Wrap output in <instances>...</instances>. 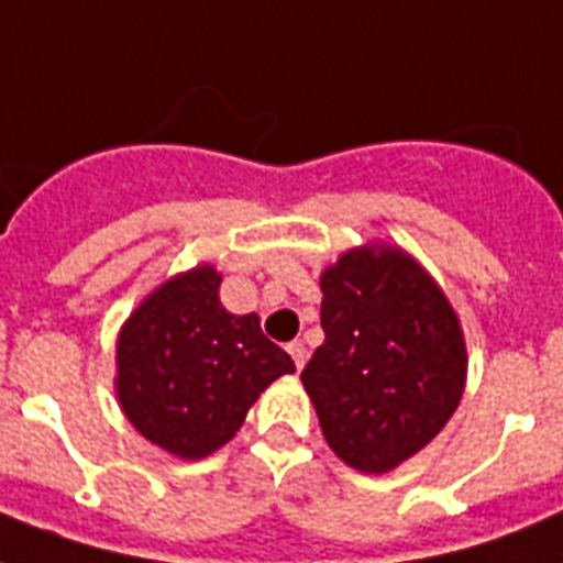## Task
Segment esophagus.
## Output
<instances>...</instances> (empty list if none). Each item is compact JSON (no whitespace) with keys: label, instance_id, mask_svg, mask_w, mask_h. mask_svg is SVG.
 I'll use <instances>...</instances> for the list:
<instances>
[{"label":"esophagus","instance_id":"esophagus-1","mask_svg":"<svg viewBox=\"0 0 563 563\" xmlns=\"http://www.w3.org/2000/svg\"><path fill=\"white\" fill-rule=\"evenodd\" d=\"M286 351L291 353V360H295V365H298V371L303 368V362H307V347H303V342H291Z\"/></svg>","mask_w":563,"mask_h":563}]
</instances>
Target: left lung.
<instances>
[{
	"label": "left lung",
	"mask_w": 563,
	"mask_h": 563,
	"mask_svg": "<svg viewBox=\"0 0 563 563\" xmlns=\"http://www.w3.org/2000/svg\"><path fill=\"white\" fill-rule=\"evenodd\" d=\"M324 344L300 374L327 444L388 473L453 418L467 379L462 324L406 251L351 247L321 274Z\"/></svg>",
	"instance_id": "left-lung-1"
}]
</instances>
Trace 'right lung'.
I'll return each mask as SVG.
<instances>
[{
	"label": "right lung",
	"mask_w": 563,
	"mask_h": 563,
	"mask_svg": "<svg viewBox=\"0 0 563 563\" xmlns=\"http://www.w3.org/2000/svg\"><path fill=\"white\" fill-rule=\"evenodd\" d=\"M221 274L198 265L148 295L117 342V397L152 444L203 459L242 427L247 409L295 362L268 342L260 316H233L219 300Z\"/></svg>",
	"instance_id": "obj_1"
}]
</instances>
